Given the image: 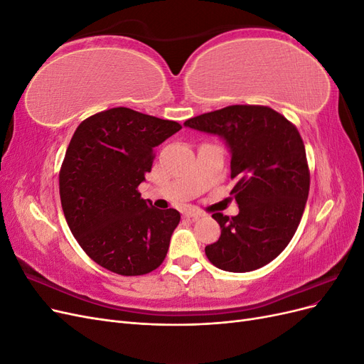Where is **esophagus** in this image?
I'll use <instances>...</instances> for the list:
<instances>
[{"label":"esophagus","mask_w":364,"mask_h":364,"mask_svg":"<svg viewBox=\"0 0 364 364\" xmlns=\"http://www.w3.org/2000/svg\"><path fill=\"white\" fill-rule=\"evenodd\" d=\"M183 215H185L186 218L197 220V218H200V217L203 215V213H200V211H194V209H190V211H185V213H183Z\"/></svg>","instance_id":"obj_1"}]
</instances>
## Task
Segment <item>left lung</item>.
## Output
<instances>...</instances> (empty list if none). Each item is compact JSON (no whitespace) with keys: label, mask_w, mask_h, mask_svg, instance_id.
Wrapping results in <instances>:
<instances>
[{"label":"left lung","mask_w":364,"mask_h":364,"mask_svg":"<svg viewBox=\"0 0 364 364\" xmlns=\"http://www.w3.org/2000/svg\"><path fill=\"white\" fill-rule=\"evenodd\" d=\"M183 126L223 138L230 151V191L240 213L213 218L222 229L205 247L215 267L245 273L266 266L293 238L310 191L304 141L269 106L234 105L186 119Z\"/></svg>","instance_id":"1"}]
</instances>
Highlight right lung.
I'll use <instances>...</instances> for the list:
<instances>
[{
    "instance_id": "obj_1",
    "label": "right lung",
    "mask_w": 364,
    "mask_h": 364,
    "mask_svg": "<svg viewBox=\"0 0 364 364\" xmlns=\"http://www.w3.org/2000/svg\"><path fill=\"white\" fill-rule=\"evenodd\" d=\"M181 129L129 107L98 112L75 129L59 173L60 202L77 243L98 266L138 277L162 264L181 214L141 199L138 186L155 147Z\"/></svg>"
}]
</instances>
